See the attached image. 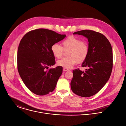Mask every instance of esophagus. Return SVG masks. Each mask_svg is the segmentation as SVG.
<instances>
[{
    "mask_svg": "<svg viewBox=\"0 0 126 126\" xmlns=\"http://www.w3.org/2000/svg\"><path fill=\"white\" fill-rule=\"evenodd\" d=\"M63 71H68L69 69H66V68L63 67Z\"/></svg>",
    "mask_w": 126,
    "mask_h": 126,
    "instance_id": "34e87169",
    "label": "esophagus"
}]
</instances>
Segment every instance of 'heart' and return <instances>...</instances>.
<instances>
[{
	"instance_id": "b5f03b06",
	"label": "heart",
	"mask_w": 126,
	"mask_h": 126,
	"mask_svg": "<svg viewBox=\"0 0 126 126\" xmlns=\"http://www.w3.org/2000/svg\"><path fill=\"white\" fill-rule=\"evenodd\" d=\"M62 47L58 44H53L51 51L53 56L60 59L63 53V51H67V57L64 58L57 62L59 66L66 69L71 68L78 62L81 63L87 58L89 53V47L87 43L74 36H69L62 43Z\"/></svg>"
}]
</instances>
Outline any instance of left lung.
<instances>
[{
  "label": "left lung",
  "mask_w": 126,
  "mask_h": 126,
  "mask_svg": "<svg viewBox=\"0 0 126 126\" xmlns=\"http://www.w3.org/2000/svg\"><path fill=\"white\" fill-rule=\"evenodd\" d=\"M73 34L88 39L89 53L81 65L87 68L85 71L79 68L73 70L71 89L79 96L90 97L101 90L110 77L113 68L112 46L104 35L93 30H81Z\"/></svg>",
  "instance_id": "8db88e82"
}]
</instances>
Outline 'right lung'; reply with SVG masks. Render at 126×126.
<instances>
[{"mask_svg": "<svg viewBox=\"0 0 126 126\" xmlns=\"http://www.w3.org/2000/svg\"><path fill=\"white\" fill-rule=\"evenodd\" d=\"M65 37L54 31L38 29L26 33L20 41L18 70L25 85L34 94L45 95L55 89L63 67L48 69L56 63L51 47Z\"/></svg>", "mask_w": 126, "mask_h": 126, "instance_id": "right-lung-1", "label": "right lung"}]
</instances>
